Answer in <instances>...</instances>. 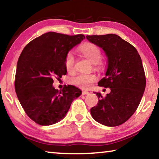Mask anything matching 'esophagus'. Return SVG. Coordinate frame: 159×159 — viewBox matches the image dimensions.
I'll return each instance as SVG.
<instances>
[{
    "mask_svg": "<svg viewBox=\"0 0 159 159\" xmlns=\"http://www.w3.org/2000/svg\"><path fill=\"white\" fill-rule=\"evenodd\" d=\"M88 93H89L88 91H86V90H83L82 91V95H88Z\"/></svg>",
    "mask_w": 159,
    "mask_h": 159,
    "instance_id": "1",
    "label": "esophagus"
}]
</instances>
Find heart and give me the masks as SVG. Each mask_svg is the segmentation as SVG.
<instances>
[{
    "label": "heart",
    "instance_id": "b5f03b06",
    "mask_svg": "<svg viewBox=\"0 0 159 159\" xmlns=\"http://www.w3.org/2000/svg\"><path fill=\"white\" fill-rule=\"evenodd\" d=\"M79 51L82 55L88 58L91 62L98 64L102 57L101 50L98 45L93 43H85L80 46ZM75 57L73 53L69 52L65 59V66L67 71L72 72L74 70ZM97 79L94 74H79L74 76L70 79V82L77 87L88 89L90 88L95 82Z\"/></svg>",
    "mask_w": 159,
    "mask_h": 159
}]
</instances>
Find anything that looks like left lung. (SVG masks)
I'll return each mask as SVG.
<instances>
[{
    "label": "left lung",
    "instance_id": "1",
    "mask_svg": "<svg viewBox=\"0 0 159 159\" xmlns=\"http://www.w3.org/2000/svg\"><path fill=\"white\" fill-rule=\"evenodd\" d=\"M86 39L105 52L107 69L98 85L111 88L105 97L95 93L99 101L90 114L102 125H120L132 116L143 96L146 78L141 57L135 48L118 35H94Z\"/></svg>",
    "mask_w": 159,
    "mask_h": 159
}]
</instances>
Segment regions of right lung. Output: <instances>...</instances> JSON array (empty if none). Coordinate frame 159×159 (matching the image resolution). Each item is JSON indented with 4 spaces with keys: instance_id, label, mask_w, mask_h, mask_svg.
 <instances>
[{
    "instance_id": "obj_1",
    "label": "right lung",
    "mask_w": 159,
    "mask_h": 159,
    "mask_svg": "<svg viewBox=\"0 0 159 159\" xmlns=\"http://www.w3.org/2000/svg\"><path fill=\"white\" fill-rule=\"evenodd\" d=\"M85 39L48 32L26 45L19 57L15 88L19 101L28 116L41 125H50L65 116L81 90L67 85L61 91L53 87V78L67 73L65 59L74 46Z\"/></svg>"
}]
</instances>
